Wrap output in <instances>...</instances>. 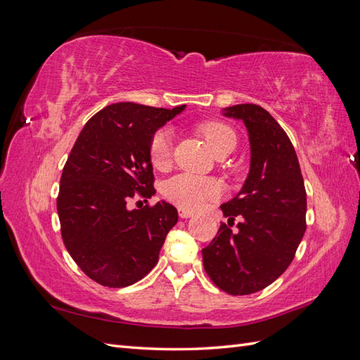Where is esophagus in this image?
Wrapping results in <instances>:
<instances>
[{"label": "esophagus", "instance_id": "34e87169", "mask_svg": "<svg viewBox=\"0 0 360 360\" xmlns=\"http://www.w3.org/2000/svg\"><path fill=\"white\" fill-rule=\"evenodd\" d=\"M179 216L181 217V219H188V217L193 216V212H192V210H188V209H183V207H180V209H179Z\"/></svg>", "mask_w": 360, "mask_h": 360}]
</instances>
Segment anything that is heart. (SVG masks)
Masks as SVG:
<instances>
[{"label":"heart","mask_w":360,"mask_h":360,"mask_svg":"<svg viewBox=\"0 0 360 360\" xmlns=\"http://www.w3.org/2000/svg\"><path fill=\"white\" fill-rule=\"evenodd\" d=\"M207 143L216 156L230 153L237 139L234 130L221 122H207L201 126ZM148 156L151 165L158 169H167L172 159V132L169 129H159L151 136L148 144ZM162 193L168 201L188 210H198L213 200H217L222 193L219 181L207 177L193 176L181 172L168 179L162 186Z\"/></svg>","instance_id":"b5f03b06"}]
</instances>
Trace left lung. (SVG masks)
I'll return each instance as SVG.
<instances>
[{"label":"left lung","mask_w":360,"mask_h":360,"mask_svg":"<svg viewBox=\"0 0 360 360\" xmlns=\"http://www.w3.org/2000/svg\"><path fill=\"white\" fill-rule=\"evenodd\" d=\"M225 117L242 120L250 144V169L243 188L221 209L228 224L244 216L234 235L221 225L202 249L207 275L233 296H246L276 281L296 255L307 230V191L285 130L264 108L228 106Z\"/></svg>","instance_id":"left-lung-1"}]
</instances>
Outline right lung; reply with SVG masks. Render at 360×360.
I'll use <instances>...</instances> for the list:
<instances>
[{
    "mask_svg": "<svg viewBox=\"0 0 360 360\" xmlns=\"http://www.w3.org/2000/svg\"><path fill=\"white\" fill-rule=\"evenodd\" d=\"M184 108L114 103L94 114L76 139L63 168L57 210L64 246L97 284L123 288L143 279L179 221L169 202L138 210L127 202L156 193L150 139Z\"/></svg>",
    "mask_w": 360,
    "mask_h": 360,
    "instance_id": "right-lung-1",
    "label": "right lung"
}]
</instances>
